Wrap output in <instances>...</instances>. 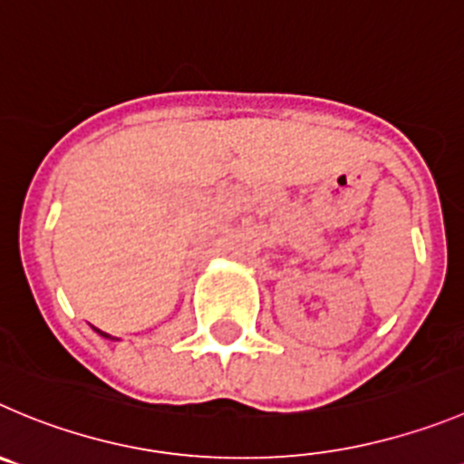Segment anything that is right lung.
Wrapping results in <instances>:
<instances>
[{
	"label": "right lung",
	"instance_id": "add662e5",
	"mask_svg": "<svg viewBox=\"0 0 464 464\" xmlns=\"http://www.w3.org/2000/svg\"><path fill=\"white\" fill-rule=\"evenodd\" d=\"M95 332H101V330H95ZM101 334L105 336V339H111V336H110V334H105V332H101Z\"/></svg>",
	"mask_w": 464,
	"mask_h": 464
}]
</instances>
